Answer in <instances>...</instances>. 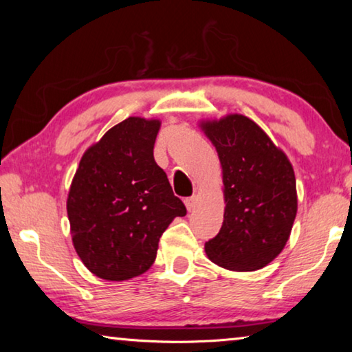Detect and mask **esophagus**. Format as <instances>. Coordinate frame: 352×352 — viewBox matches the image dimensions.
Returning a JSON list of instances; mask_svg holds the SVG:
<instances>
[{
	"mask_svg": "<svg viewBox=\"0 0 352 352\" xmlns=\"http://www.w3.org/2000/svg\"><path fill=\"white\" fill-rule=\"evenodd\" d=\"M184 205H186V208H188V211H194L195 210V205H197V197H188V199H184Z\"/></svg>",
	"mask_w": 352,
	"mask_h": 352,
	"instance_id": "1",
	"label": "esophagus"
}]
</instances>
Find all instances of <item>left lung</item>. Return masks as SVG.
Instances as JSON below:
<instances>
[{
    "label": "left lung",
    "mask_w": 352,
    "mask_h": 352,
    "mask_svg": "<svg viewBox=\"0 0 352 352\" xmlns=\"http://www.w3.org/2000/svg\"><path fill=\"white\" fill-rule=\"evenodd\" d=\"M223 174L222 228L205 243L214 264L236 272L265 267L283 252L296 216V182L285 153L247 116L205 121Z\"/></svg>",
    "instance_id": "left-lung-1"
}]
</instances>
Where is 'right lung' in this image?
Here are the masks:
<instances>
[{"label": "right lung", "instance_id": "right-lung-1", "mask_svg": "<svg viewBox=\"0 0 352 352\" xmlns=\"http://www.w3.org/2000/svg\"><path fill=\"white\" fill-rule=\"evenodd\" d=\"M162 122L127 118L83 153L67 211L77 254L93 275L126 281L147 272L160 237L186 216L166 172L155 163Z\"/></svg>", "mask_w": 352, "mask_h": 352}]
</instances>
